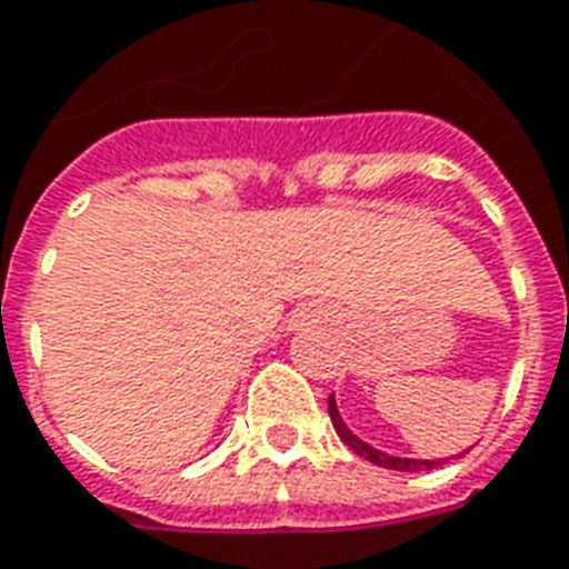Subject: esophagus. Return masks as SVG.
I'll return each instance as SVG.
<instances>
[{"mask_svg": "<svg viewBox=\"0 0 569 569\" xmlns=\"http://www.w3.org/2000/svg\"><path fill=\"white\" fill-rule=\"evenodd\" d=\"M325 316V310H316V307H301V310L292 316V328H307V325H316V321Z\"/></svg>", "mask_w": 569, "mask_h": 569, "instance_id": "obj_1", "label": "esophagus"}]
</instances>
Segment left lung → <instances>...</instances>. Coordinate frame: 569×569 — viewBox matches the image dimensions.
Wrapping results in <instances>:
<instances>
[{"instance_id": "1", "label": "left lung", "mask_w": 569, "mask_h": 569, "mask_svg": "<svg viewBox=\"0 0 569 569\" xmlns=\"http://www.w3.org/2000/svg\"><path fill=\"white\" fill-rule=\"evenodd\" d=\"M328 410H330V422L337 428L339 440L346 442L348 449H355L360 458L372 460L375 467H383V469H398V472H422V469H437L442 463H449V458H437V460H422V458H398V455H389V451H380L375 446H369L366 440H360L351 428L346 425V419L339 416V407H337V396L328 398ZM463 455V451H460Z\"/></svg>"}]
</instances>
